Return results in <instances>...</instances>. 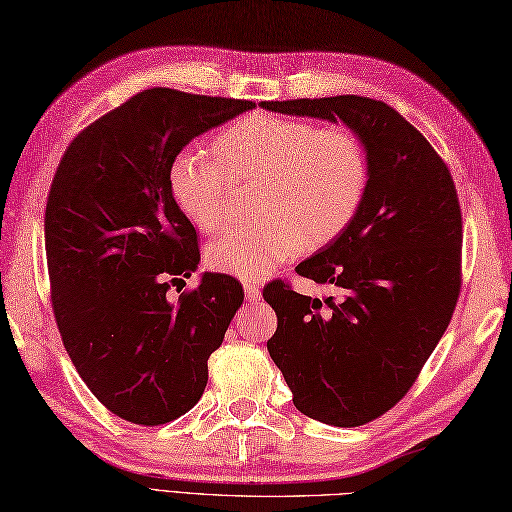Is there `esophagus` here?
Segmentation results:
<instances>
[{"instance_id": "1", "label": "esophagus", "mask_w": 512, "mask_h": 512, "mask_svg": "<svg viewBox=\"0 0 512 512\" xmlns=\"http://www.w3.org/2000/svg\"><path fill=\"white\" fill-rule=\"evenodd\" d=\"M244 295H246L248 301H259V299H262V288H259L257 284H250V281H246Z\"/></svg>"}]
</instances>
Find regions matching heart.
<instances>
[{"instance_id":"heart-1","label":"heart","mask_w":512,"mask_h":512,"mask_svg":"<svg viewBox=\"0 0 512 512\" xmlns=\"http://www.w3.org/2000/svg\"><path fill=\"white\" fill-rule=\"evenodd\" d=\"M228 180H262L259 220L233 226L206 244L217 273L259 279L279 264L339 237L361 206L369 162L354 132L317 127L299 118L246 116L215 138L213 156L180 149L167 184L187 220L215 231L226 217Z\"/></svg>"}]
</instances>
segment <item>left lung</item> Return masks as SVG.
<instances>
[{
  "label": "left lung",
  "instance_id": "left-lung-1",
  "mask_svg": "<svg viewBox=\"0 0 512 512\" xmlns=\"http://www.w3.org/2000/svg\"><path fill=\"white\" fill-rule=\"evenodd\" d=\"M268 112L345 123L367 151L365 198L345 231L297 266L339 299L284 281L264 288L277 312L268 352L295 407L361 427L407 394L460 295L462 213L449 167L394 107L367 96L262 101Z\"/></svg>",
  "mask_w": 512,
  "mask_h": 512
}]
</instances>
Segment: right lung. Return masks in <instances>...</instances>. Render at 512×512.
<instances>
[{"label":"right lung","mask_w":512,"mask_h":512,"mask_svg":"<svg viewBox=\"0 0 512 512\" xmlns=\"http://www.w3.org/2000/svg\"><path fill=\"white\" fill-rule=\"evenodd\" d=\"M253 107L138 92L85 127L54 173L43 224L54 319L83 383L118 418L156 427L187 413L242 306V284L220 273L171 301L200 248L167 171L195 136Z\"/></svg>","instance_id":"right-lung-1"}]
</instances>
